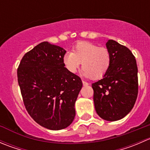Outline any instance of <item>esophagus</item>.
Listing matches in <instances>:
<instances>
[{"label": "esophagus", "instance_id": "esophagus-1", "mask_svg": "<svg viewBox=\"0 0 150 150\" xmlns=\"http://www.w3.org/2000/svg\"><path fill=\"white\" fill-rule=\"evenodd\" d=\"M82 82H83V86H88V85H89L88 83L85 82V81H83Z\"/></svg>", "mask_w": 150, "mask_h": 150}]
</instances>
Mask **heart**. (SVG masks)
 Masks as SVG:
<instances>
[{
	"label": "heart",
	"instance_id": "b5f03b06",
	"mask_svg": "<svg viewBox=\"0 0 150 150\" xmlns=\"http://www.w3.org/2000/svg\"><path fill=\"white\" fill-rule=\"evenodd\" d=\"M63 61L71 73H75L82 63V75L85 78L97 80L102 78L108 71L111 57L107 48L83 41L77 43L73 53H66Z\"/></svg>",
	"mask_w": 150,
	"mask_h": 150
}]
</instances>
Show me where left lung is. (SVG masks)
<instances>
[{
    "label": "left lung",
    "instance_id": "8db88e82",
    "mask_svg": "<svg viewBox=\"0 0 150 150\" xmlns=\"http://www.w3.org/2000/svg\"><path fill=\"white\" fill-rule=\"evenodd\" d=\"M106 47L111 62L103 78L92 84L98 115L107 121L123 118L134 107L138 95L137 61L127 47L109 40Z\"/></svg>",
    "mask_w": 150,
    "mask_h": 150
}]
</instances>
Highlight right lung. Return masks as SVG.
I'll list each match as a JSON object with an SVG mask.
<instances>
[{
  "instance_id": "add662e5",
  "label": "right lung",
  "mask_w": 150,
  "mask_h": 150,
  "mask_svg": "<svg viewBox=\"0 0 150 150\" xmlns=\"http://www.w3.org/2000/svg\"><path fill=\"white\" fill-rule=\"evenodd\" d=\"M65 53L62 47L43 42L25 54L17 69L27 111L37 123L54 131L73 121L83 86L81 78L64 67Z\"/></svg>"
}]
</instances>
